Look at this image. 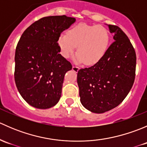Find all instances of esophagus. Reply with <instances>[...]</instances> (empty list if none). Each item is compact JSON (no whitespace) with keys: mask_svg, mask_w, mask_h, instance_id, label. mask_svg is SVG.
Instances as JSON below:
<instances>
[{"mask_svg":"<svg viewBox=\"0 0 147 147\" xmlns=\"http://www.w3.org/2000/svg\"><path fill=\"white\" fill-rule=\"evenodd\" d=\"M79 67L77 66V65H73V66H72V70L75 71V72H78V71L79 70Z\"/></svg>","mask_w":147,"mask_h":147,"instance_id":"esophagus-1","label":"esophagus"}]
</instances>
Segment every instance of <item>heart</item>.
<instances>
[{
    "label": "heart",
    "instance_id": "heart-1",
    "mask_svg": "<svg viewBox=\"0 0 147 147\" xmlns=\"http://www.w3.org/2000/svg\"><path fill=\"white\" fill-rule=\"evenodd\" d=\"M57 42L65 58H68L78 45L75 61L91 65L100 62L106 54L109 33L104 26L80 23L71 28L67 33H62Z\"/></svg>",
    "mask_w": 147,
    "mask_h": 147
}]
</instances>
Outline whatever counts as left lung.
<instances>
[{
	"instance_id": "obj_1",
	"label": "left lung",
	"mask_w": 147,
	"mask_h": 147,
	"mask_svg": "<svg viewBox=\"0 0 147 147\" xmlns=\"http://www.w3.org/2000/svg\"><path fill=\"white\" fill-rule=\"evenodd\" d=\"M114 42L103 58L78 72L80 102L94 113H104L125 99L135 79L137 57L127 35L117 26L108 25Z\"/></svg>"
}]
</instances>
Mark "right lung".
Wrapping results in <instances>:
<instances>
[{"label": "right lung", "mask_w": 147, "mask_h": 147, "mask_svg": "<svg viewBox=\"0 0 147 147\" xmlns=\"http://www.w3.org/2000/svg\"><path fill=\"white\" fill-rule=\"evenodd\" d=\"M75 22L66 16L40 18L23 32L15 55L14 78L20 95L31 106L48 109L61 97L65 73L72 65L60 54V34Z\"/></svg>", "instance_id": "1"}]
</instances>
